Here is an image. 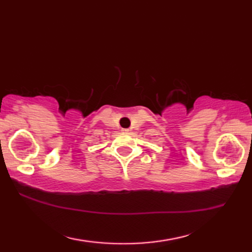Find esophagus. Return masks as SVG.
I'll return each instance as SVG.
<instances>
[{
	"label": "esophagus",
	"mask_w": 252,
	"mask_h": 252,
	"mask_svg": "<svg viewBox=\"0 0 252 252\" xmlns=\"http://www.w3.org/2000/svg\"><path fill=\"white\" fill-rule=\"evenodd\" d=\"M122 131H123V132H127L129 130H127V129H122Z\"/></svg>",
	"instance_id": "34e87169"
}]
</instances>
